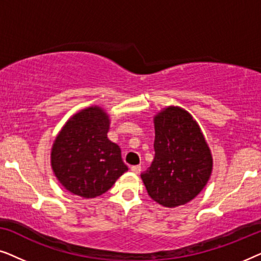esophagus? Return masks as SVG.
<instances>
[{
	"label": "esophagus",
	"mask_w": 261,
	"mask_h": 261,
	"mask_svg": "<svg viewBox=\"0 0 261 261\" xmlns=\"http://www.w3.org/2000/svg\"><path fill=\"white\" fill-rule=\"evenodd\" d=\"M130 171L135 174H139L141 172V166L140 165H135V166H132L130 167Z\"/></svg>",
	"instance_id": "34e87169"
}]
</instances>
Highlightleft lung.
Here are the masks:
<instances>
[{
    "instance_id": "8db88e82",
    "label": "left lung",
    "mask_w": 261,
    "mask_h": 261,
    "mask_svg": "<svg viewBox=\"0 0 261 261\" xmlns=\"http://www.w3.org/2000/svg\"><path fill=\"white\" fill-rule=\"evenodd\" d=\"M154 159L141 173L153 201L166 208L190 202L208 183L213 155L201 127L180 107L169 106L153 117Z\"/></svg>"
}]
</instances>
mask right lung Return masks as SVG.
Returning <instances> with one entry per match:
<instances>
[{
  "label": "right lung",
  "instance_id": "add662e5",
  "mask_svg": "<svg viewBox=\"0 0 261 261\" xmlns=\"http://www.w3.org/2000/svg\"><path fill=\"white\" fill-rule=\"evenodd\" d=\"M108 113L90 106L73 114L57 134L51 166L59 183L71 194L95 198L109 190L128 170L121 149L107 137Z\"/></svg>",
  "mask_w": 261,
  "mask_h": 261
}]
</instances>
